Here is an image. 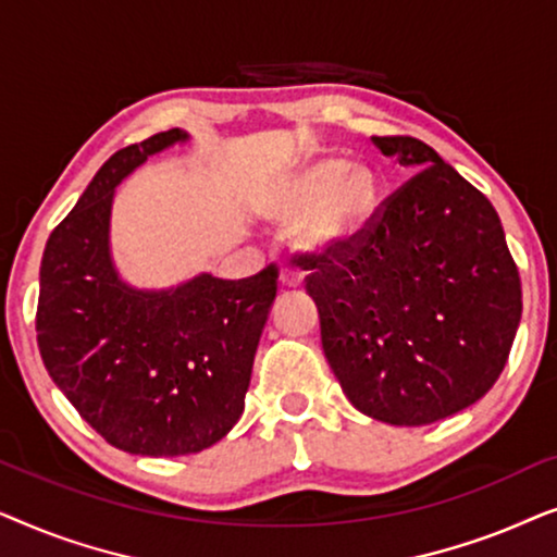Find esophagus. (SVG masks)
I'll return each instance as SVG.
<instances>
[{
  "instance_id": "esophagus-1",
  "label": "esophagus",
  "mask_w": 557,
  "mask_h": 557,
  "mask_svg": "<svg viewBox=\"0 0 557 557\" xmlns=\"http://www.w3.org/2000/svg\"><path fill=\"white\" fill-rule=\"evenodd\" d=\"M278 281L284 288H299L304 286V276L296 269H281Z\"/></svg>"
}]
</instances>
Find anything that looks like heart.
I'll return each mask as SVG.
<instances>
[{
    "label": "heart",
    "mask_w": 557,
    "mask_h": 557,
    "mask_svg": "<svg viewBox=\"0 0 557 557\" xmlns=\"http://www.w3.org/2000/svg\"><path fill=\"white\" fill-rule=\"evenodd\" d=\"M377 208V177L370 166L322 157L273 182L258 200L263 218L296 220L294 243L314 256L352 248L368 233Z\"/></svg>",
    "instance_id": "obj_1"
}]
</instances>
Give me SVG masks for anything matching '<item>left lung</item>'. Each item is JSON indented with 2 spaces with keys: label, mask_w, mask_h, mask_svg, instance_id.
<instances>
[{
  "label": "left lung",
  "mask_w": 557,
  "mask_h": 557,
  "mask_svg": "<svg viewBox=\"0 0 557 557\" xmlns=\"http://www.w3.org/2000/svg\"><path fill=\"white\" fill-rule=\"evenodd\" d=\"M383 157L418 172L307 292L319 309L334 377L360 413L429 425L482 400L522 317L520 273L492 202L429 144L372 136Z\"/></svg>",
  "instance_id": "obj_1"
}]
</instances>
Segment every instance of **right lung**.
<instances>
[{
    "label": "right lung",
    "mask_w": 557,
    "mask_h": 557,
    "mask_svg": "<svg viewBox=\"0 0 557 557\" xmlns=\"http://www.w3.org/2000/svg\"><path fill=\"white\" fill-rule=\"evenodd\" d=\"M182 128L119 149L50 233L40 265L37 345L52 383L111 446L187 456L238 423L276 299V265L240 281L202 271L164 288L121 276L111 250L116 187Z\"/></svg>",
    "instance_id": "right-lung-1"
}]
</instances>
